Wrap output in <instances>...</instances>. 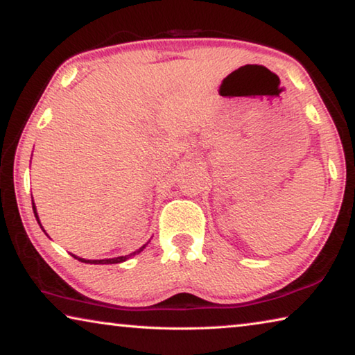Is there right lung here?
Here are the masks:
<instances>
[{"instance_id":"right-lung-1","label":"right lung","mask_w":355,"mask_h":355,"mask_svg":"<svg viewBox=\"0 0 355 355\" xmlns=\"http://www.w3.org/2000/svg\"><path fill=\"white\" fill-rule=\"evenodd\" d=\"M33 211H34V216H35V219H37V222H39V225H40V228L42 230H44V227H42V224H40V220H39V216H37V209H35V205H34V200H33ZM45 232V230H44ZM46 235V233H45ZM150 243V241H148ZM147 243V244H148ZM147 244H144L142 248H139L137 250H135L133 254H130V255H123V257H116V258H105V260H86V258H81V257H76V255H73L71 254V257L73 258H76L78 261H81V263H91V264H116V263H122V261H127L128 258H131V257H135V255H137V254H141V252L147 248Z\"/></svg>"}]
</instances>
